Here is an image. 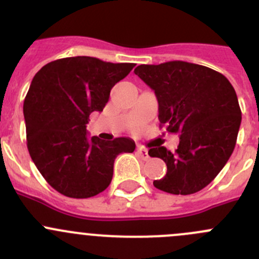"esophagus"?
Instances as JSON below:
<instances>
[{
  "instance_id": "esophagus-1",
  "label": "esophagus",
  "mask_w": 259,
  "mask_h": 259,
  "mask_svg": "<svg viewBox=\"0 0 259 259\" xmlns=\"http://www.w3.org/2000/svg\"><path fill=\"white\" fill-rule=\"evenodd\" d=\"M137 153H138V155H139L142 159H144V160H146V159L149 158L148 150H146V149H144V148H142V146H138Z\"/></svg>"
}]
</instances>
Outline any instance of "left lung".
Instances as JSON below:
<instances>
[{
	"label": "left lung",
	"instance_id": "left-lung-1",
	"mask_svg": "<svg viewBox=\"0 0 259 259\" xmlns=\"http://www.w3.org/2000/svg\"><path fill=\"white\" fill-rule=\"evenodd\" d=\"M134 72L155 93L160 125L180 135L176 153L165 146L149 149L168 169L154 187L170 194L199 192L236 146L242 113L233 86L221 72L185 61L139 65Z\"/></svg>",
	"mask_w": 259,
	"mask_h": 259
}]
</instances>
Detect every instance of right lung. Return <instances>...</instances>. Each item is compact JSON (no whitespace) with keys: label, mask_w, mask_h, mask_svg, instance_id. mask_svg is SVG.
<instances>
[{"label":"right lung","mask_w":259,"mask_h":259,"mask_svg":"<svg viewBox=\"0 0 259 259\" xmlns=\"http://www.w3.org/2000/svg\"><path fill=\"white\" fill-rule=\"evenodd\" d=\"M135 64H113L90 56L49 62L33 76L23 101L31 159L46 182L70 198H90L113 179L119 154L133 153L134 140L89 138L86 124L103 111L110 90Z\"/></svg>","instance_id":"obj_1"}]
</instances>
